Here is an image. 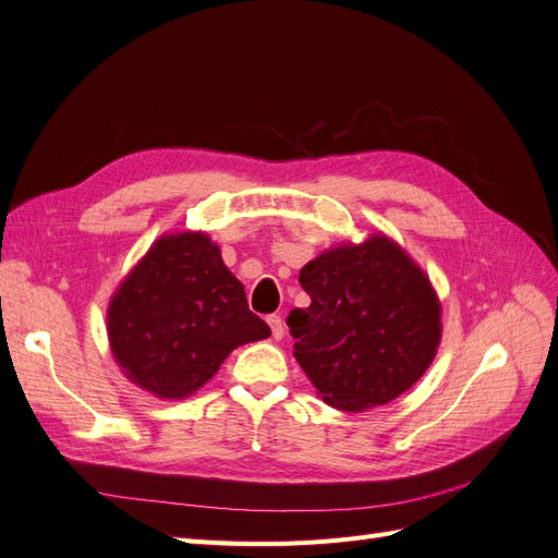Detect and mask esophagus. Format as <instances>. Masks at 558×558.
I'll return each instance as SVG.
<instances>
[{
  "instance_id": "obj_1",
  "label": "esophagus",
  "mask_w": 558,
  "mask_h": 558,
  "mask_svg": "<svg viewBox=\"0 0 558 558\" xmlns=\"http://www.w3.org/2000/svg\"><path fill=\"white\" fill-rule=\"evenodd\" d=\"M267 324H269V328H272L275 340H281V337H283V320H281V316L279 314L267 316Z\"/></svg>"
}]
</instances>
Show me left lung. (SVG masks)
Wrapping results in <instances>:
<instances>
[{
  "mask_svg": "<svg viewBox=\"0 0 558 558\" xmlns=\"http://www.w3.org/2000/svg\"><path fill=\"white\" fill-rule=\"evenodd\" d=\"M312 298L286 318L293 356L318 396L344 412H365L424 377L440 347V300L402 246L386 234L340 244L300 269Z\"/></svg>",
  "mask_w": 558,
  "mask_h": 558,
  "instance_id": "left-lung-1",
  "label": "left lung"
}]
</instances>
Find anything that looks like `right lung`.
Returning a JSON list of instances; mask_svg holds the SVG:
<instances>
[{
	"label": "right lung",
	"mask_w": 558,
	"mask_h": 558,
	"mask_svg": "<svg viewBox=\"0 0 558 558\" xmlns=\"http://www.w3.org/2000/svg\"><path fill=\"white\" fill-rule=\"evenodd\" d=\"M107 332L125 377L162 400L193 396L232 349L269 337L205 232L162 234L146 251L109 302Z\"/></svg>",
	"instance_id": "obj_1"
}]
</instances>
